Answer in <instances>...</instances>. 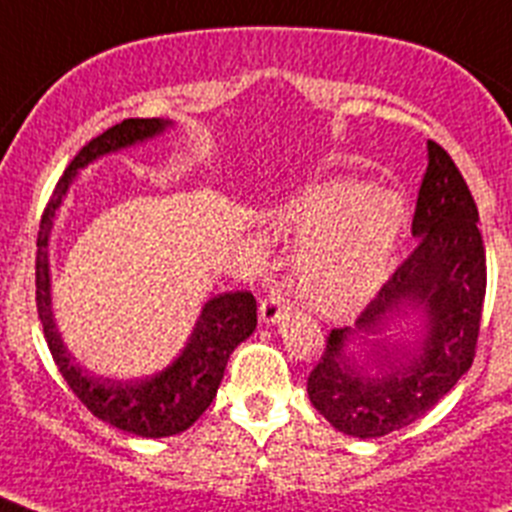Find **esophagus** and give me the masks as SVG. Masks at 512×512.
Here are the masks:
<instances>
[{"label": "esophagus", "mask_w": 512, "mask_h": 512, "mask_svg": "<svg viewBox=\"0 0 512 512\" xmlns=\"http://www.w3.org/2000/svg\"><path fill=\"white\" fill-rule=\"evenodd\" d=\"M259 312H261V323H266V325L282 323L284 315L289 312L287 295H284L282 289H271L269 295H266V300H261Z\"/></svg>", "instance_id": "34e87169"}]
</instances>
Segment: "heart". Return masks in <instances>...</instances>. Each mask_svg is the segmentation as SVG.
<instances>
[{
  "label": "heart",
  "instance_id": "obj_1",
  "mask_svg": "<svg viewBox=\"0 0 512 512\" xmlns=\"http://www.w3.org/2000/svg\"><path fill=\"white\" fill-rule=\"evenodd\" d=\"M302 238L297 279L315 310L348 312L384 284L400 246L408 207L397 192L330 182L289 207Z\"/></svg>",
  "mask_w": 512,
  "mask_h": 512
}]
</instances>
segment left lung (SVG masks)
<instances>
[{
	"mask_svg": "<svg viewBox=\"0 0 512 512\" xmlns=\"http://www.w3.org/2000/svg\"><path fill=\"white\" fill-rule=\"evenodd\" d=\"M425 158L415 251L354 325L330 330L307 379L315 410L346 436L379 438L415 423L474 359L487 284L479 212L449 153L428 140ZM402 319L414 328L392 339Z\"/></svg>",
	"mask_w": 512,
	"mask_h": 512,
	"instance_id": "8db88e82",
	"label": "left lung"
}]
</instances>
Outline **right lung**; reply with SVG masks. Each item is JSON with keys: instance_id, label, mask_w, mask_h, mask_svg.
<instances>
[{"instance_id": "right-lung-1", "label": "right lung", "mask_w": 512, "mask_h": 512, "mask_svg": "<svg viewBox=\"0 0 512 512\" xmlns=\"http://www.w3.org/2000/svg\"><path fill=\"white\" fill-rule=\"evenodd\" d=\"M174 128L176 122L164 117H146V120L130 117L104 130L89 146L81 148L69 169L63 171L61 182L56 184L51 202L45 207L38 233V259H35L38 315L58 372L99 420L140 438L176 436L187 431L210 408L217 387L223 382L230 354L256 330V300L251 292H223L210 297L202 305L179 354L151 377L128 379V382L97 377L87 372L76 356H71L56 325L51 292V235L63 200L69 197L71 184L81 171L97 164L99 158L156 140Z\"/></svg>"}]
</instances>
